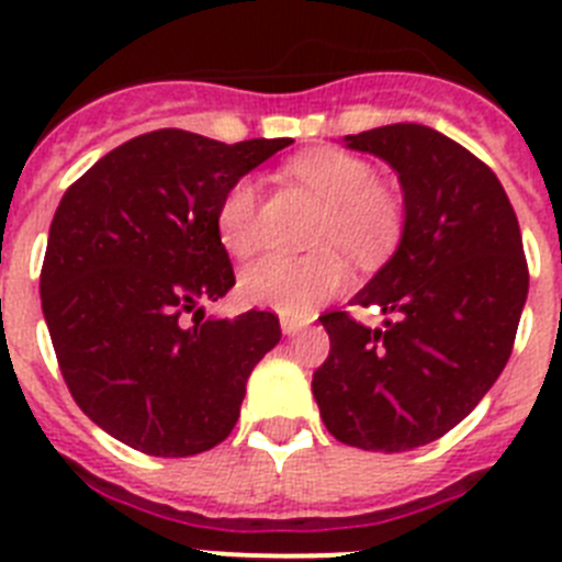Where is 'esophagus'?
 <instances>
[{"instance_id": "1", "label": "esophagus", "mask_w": 562, "mask_h": 562, "mask_svg": "<svg viewBox=\"0 0 562 562\" xmlns=\"http://www.w3.org/2000/svg\"><path fill=\"white\" fill-rule=\"evenodd\" d=\"M306 324H310L306 317H290V315H284V317H281V331H284V335H297V331L304 329Z\"/></svg>"}]
</instances>
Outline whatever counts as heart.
Segmentation results:
<instances>
[{"mask_svg": "<svg viewBox=\"0 0 562 562\" xmlns=\"http://www.w3.org/2000/svg\"><path fill=\"white\" fill-rule=\"evenodd\" d=\"M286 173L324 202L312 233L317 252L304 258H258L238 278V292L247 304L304 317L349 284V265L340 252L360 265H376L394 250L405 205L394 188L376 180L374 162L342 148L297 154L286 162ZM256 207L258 186L250 177H241L222 193L213 222L231 256L245 258L258 247Z\"/></svg>", "mask_w": 562, "mask_h": 562, "instance_id": "b5f03b06", "label": "heart"}]
</instances>
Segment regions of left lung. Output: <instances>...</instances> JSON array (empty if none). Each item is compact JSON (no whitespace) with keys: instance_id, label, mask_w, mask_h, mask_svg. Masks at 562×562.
Wrapping results in <instances>:
<instances>
[{"instance_id":"left-lung-1","label":"left lung","mask_w":562,"mask_h":562,"mask_svg":"<svg viewBox=\"0 0 562 562\" xmlns=\"http://www.w3.org/2000/svg\"><path fill=\"white\" fill-rule=\"evenodd\" d=\"M346 146L400 173L405 227L355 295L389 315L385 329L349 312L321 317L331 349L312 394L337 441L402 453L453 430L493 389L513 355L529 267L504 186L464 146L419 123L349 134Z\"/></svg>"}]
</instances>
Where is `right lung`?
Here are the masks:
<instances>
[{
    "label": "right lung",
    "mask_w": 562,
    "mask_h": 562,
    "mask_svg": "<svg viewBox=\"0 0 562 562\" xmlns=\"http://www.w3.org/2000/svg\"><path fill=\"white\" fill-rule=\"evenodd\" d=\"M290 143L227 146L157 128L61 196L42 267L44 321L78 408L128 448L180 459L231 436L247 376L281 326L258 310L205 317L200 301L236 284L213 220L222 193Z\"/></svg>",
    "instance_id": "right-lung-1"
}]
</instances>
